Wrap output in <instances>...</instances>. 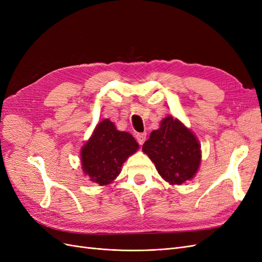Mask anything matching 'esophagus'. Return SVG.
Wrapping results in <instances>:
<instances>
[{
    "label": "esophagus",
    "instance_id": "34e87169",
    "mask_svg": "<svg viewBox=\"0 0 262 262\" xmlns=\"http://www.w3.org/2000/svg\"><path fill=\"white\" fill-rule=\"evenodd\" d=\"M136 139L138 141V143L140 145H142L145 142V140H146V133H138V134H136Z\"/></svg>",
    "mask_w": 262,
    "mask_h": 262
}]
</instances>
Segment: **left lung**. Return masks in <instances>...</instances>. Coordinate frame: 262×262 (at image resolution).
I'll list each match as a JSON object with an SVG mask.
<instances>
[{
	"label": "left lung",
	"mask_w": 262,
	"mask_h": 262,
	"mask_svg": "<svg viewBox=\"0 0 262 262\" xmlns=\"http://www.w3.org/2000/svg\"><path fill=\"white\" fill-rule=\"evenodd\" d=\"M201 146L194 134L178 119L164 118L160 129L150 133L142 150L170 185L192 179L201 162Z\"/></svg>",
	"instance_id": "left-lung-1"
}]
</instances>
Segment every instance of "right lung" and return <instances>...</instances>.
<instances>
[{
	"label": "right lung",
	"instance_id": "right-lung-1",
	"mask_svg": "<svg viewBox=\"0 0 262 262\" xmlns=\"http://www.w3.org/2000/svg\"><path fill=\"white\" fill-rule=\"evenodd\" d=\"M138 149L139 144L130 133L117 130L114 122L105 119L81 149L83 171L99 186L112 184L126 158Z\"/></svg>",
	"mask_w": 262,
	"mask_h": 262
}]
</instances>
